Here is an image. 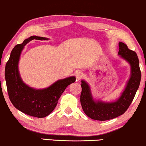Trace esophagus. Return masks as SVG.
Returning <instances> with one entry per match:
<instances>
[{
  "label": "esophagus",
  "mask_w": 146,
  "mask_h": 146,
  "mask_svg": "<svg viewBox=\"0 0 146 146\" xmlns=\"http://www.w3.org/2000/svg\"><path fill=\"white\" fill-rule=\"evenodd\" d=\"M84 76V74L82 71H78L76 72V80L78 81L80 80Z\"/></svg>",
  "instance_id": "esophagus-1"
}]
</instances>
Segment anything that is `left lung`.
<instances>
[{
  "instance_id": "1",
  "label": "left lung",
  "mask_w": 146,
  "mask_h": 146,
  "mask_svg": "<svg viewBox=\"0 0 146 146\" xmlns=\"http://www.w3.org/2000/svg\"><path fill=\"white\" fill-rule=\"evenodd\" d=\"M118 54L131 65V77L121 97L115 102L105 103L93 100L89 86L82 80L80 102L84 111L95 120L105 121L122 115L132 102L141 80V71L137 54L123 42L119 43Z\"/></svg>"
}]
</instances>
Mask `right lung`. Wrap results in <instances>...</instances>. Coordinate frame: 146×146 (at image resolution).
<instances>
[{"instance_id":"right-lung-1","label":"right lung","mask_w":146,"mask_h":146,"mask_svg":"<svg viewBox=\"0 0 146 146\" xmlns=\"http://www.w3.org/2000/svg\"><path fill=\"white\" fill-rule=\"evenodd\" d=\"M48 40L46 38L33 36L16 45L11 52L5 66V80L11 102L16 108L26 114L36 117L48 115L56 106L58 101L68 86L74 82L72 76L58 80L43 90H35L28 86L20 77L18 64L22 50L32 40Z\"/></svg>"}]
</instances>
